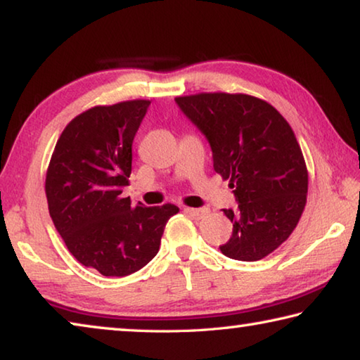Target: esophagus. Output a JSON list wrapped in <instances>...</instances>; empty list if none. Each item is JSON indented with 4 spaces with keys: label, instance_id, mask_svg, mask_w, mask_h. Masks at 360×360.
Returning a JSON list of instances; mask_svg holds the SVG:
<instances>
[{
    "label": "esophagus",
    "instance_id": "1",
    "mask_svg": "<svg viewBox=\"0 0 360 360\" xmlns=\"http://www.w3.org/2000/svg\"><path fill=\"white\" fill-rule=\"evenodd\" d=\"M184 211L187 214L195 216V217H205L210 212L208 208H184Z\"/></svg>",
    "mask_w": 360,
    "mask_h": 360
}]
</instances>
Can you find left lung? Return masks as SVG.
<instances>
[{
    "mask_svg": "<svg viewBox=\"0 0 360 360\" xmlns=\"http://www.w3.org/2000/svg\"><path fill=\"white\" fill-rule=\"evenodd\" d=\"M203 133L212 167L230 187L238 208L224 210L233 231L221 252L255 262L289 238L307 205L308 172L300 146L281 114L243 94H198L174 98Z\"/></svg>",
    "mask_w": 360,
    "mask_h": 360,
    "instance_id": "obj_1",
    "label": "left lung"
}]
</instances>
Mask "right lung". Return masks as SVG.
Wrapping results in <instances>:
<instances>
[{
  "label": "right lung",
  "instance_id": "add662e5",
  "mask_svg": "<svg viewBox=\"0 0 360 360\" xmlns=\"http://www.w3.org/2000/svg\"><path fill=\"white\" fill-rule=\"evenodd\" d=\"M150 101L95 106L60 135L46 176L49 212L79 264L103 276H127L155 257L174 205L133 206L122 197L131 144Z\"/></svg>",
  "mask_w": 360,
  "mask_h": 360
}]
</instances>
